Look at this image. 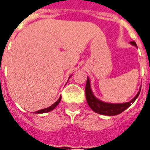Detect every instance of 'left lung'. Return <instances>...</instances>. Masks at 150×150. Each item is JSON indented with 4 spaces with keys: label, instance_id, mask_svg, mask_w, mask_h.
I'll return each instance as SVG.
<instances>
[{
    "label": "left lung",
    "instance_id": "8db88e82",
    "mask_svg": "<svg viewBox=\"0 0 150 150\" xmlns=\"http://www.w3.org/2000/svg\"><path fill=\"white\" fill-rule=\"evenodd\" d=\"M130 43L137 47L135 42H130ZM139 93H140V91L137 93V95L132 99V101L125 103H103L102 101L98 100L93 96L91 88H90L88 78L87 79V83H86V87H85L86 99H87L88 104L89 105L90 108L94 112L103 114V115H108V116L117 115V114H119L122 112H124L126 108H128L136 100L138 96L139 95Z\"/></svg>",
    "mask_w": 150,
    "mask_h": 150
}]
</instances>
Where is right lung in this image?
<instances>
[{
  "mask_svg": "<svg viewBox=\"0 0 150 150\" xmlns=\"http://www.w3.org/2000/svg\"><path fill=\"white\" fill-rule=\"evenodd\" d=\"M61 98H62V97L59 98V99L57 101L56 103H54L52 106H50L49 108H44V109H41V110H38L37 112H35L36 113H43V112H50V111H52V109H54L57 106V104L60 103L61 101Z\"/></svg>",
  "mask_w": 150,
  "mask_h": 150,
  "instance_id": "right-lung-1",
  "label": "right lung"
}]
</instances>
